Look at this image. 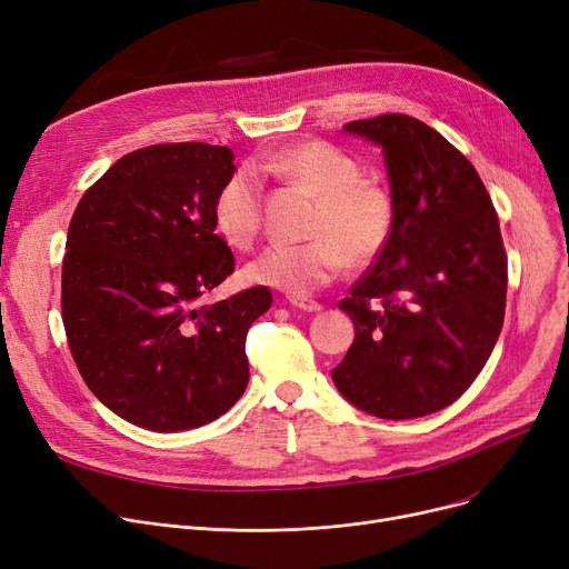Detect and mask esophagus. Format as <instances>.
Listing matches in <instances>:
<instances>
[{"instance_id": "34e87169", "label": "esophagus", "mask_w": 569, "mask_h": 569, "mask_svg": "<svg viewBox=\"0 0 569 569\" xmlns=\"http://www.w3.org/2000/svg\"><path fill=\"white\" fill-rule=\"evenodd\" d=\"M288 305L300 309V311H309V313H316L322 309V305H318L316 300H309V297H300V295H290L288 297Z\"/></svg>"}]
</instances>
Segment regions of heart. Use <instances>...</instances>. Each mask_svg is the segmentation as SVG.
I'll use <instances>...</instances> for the list:
<instances>
[{
    "mask_svg": "<svg viewBox=\"0 0 569 569\" xmlns=\"http://www.w3.org/2000/svg\"><path fill=\"white\" fill-rule=\"evenodd\" d=\"M262 168L316 196L305 244H272L253 258L244 274L260 286L292 295L311 292L341 274L346 258L360 267L390 242L397 221L392 193L341 147L302 140L277 149ZM217 232L234 249H249L262 228V189L249 170H234L212 204Z\"/></svg>",
    "mask_w": 569,
    "mask_h": 569,
    "instance_id": "heart-1",
    "label": "heart"
}]
</instances>
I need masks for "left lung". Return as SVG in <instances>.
<instances>
[{
  "label": "left lung",
  "instance_id": "8db88e82",
  "mask_svg": "<svg viewBox=\"0 0 569 569\" xmlns=\"http://www.w3.org/2000/svg\"><path fill=\"white\" fill-rule=\"evenodd\" d=\"M382 147L397 221L390 242L339 302L355 341L332 369L339 392L382 420L457 401L500 337L507 253L472 163L410 114L343 127Z\"/></svg>",
  "mask_w": 569,
  "mask_h": 569
}]
</instances>
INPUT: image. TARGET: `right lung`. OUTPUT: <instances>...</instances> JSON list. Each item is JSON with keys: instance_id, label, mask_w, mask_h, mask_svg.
<instances>
[{"instance_id": "add662e5", "label": "right lung", "mask_w": 569, "mask_h": 569, "mask_svg": "<svg viewBox=\"0 0 569 569\" xmlns=\"http://www.w3.org/2000/svg\"><path fill=\"white\" fill-rule=\"evenodd\" d=\"M232 172L228 147L149 144L112 163L69 223L62 320L73 362L136 427L196 429L247 390V332L272 292L253 286L200 305L234 272L212 219Z\"/></svg>"}]
</instances>
